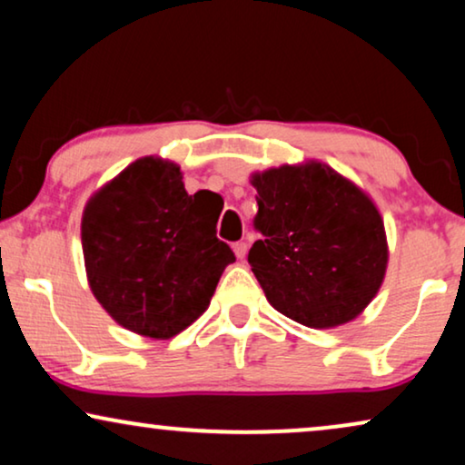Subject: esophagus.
Returning a JSON list of instances; mask_svg holds the SVG:
<instances>
[{
    "mask_svg": "<svg viewBox=\"0 0 465 465\" xmlns=\"http://www.w3.org/2000/svg\"><path fill=\"white\" fill-rule=\"evenodd\" d=\"M232 250H234V256H237V258H245L247 243H245V241H237V243H232Z\"/></svg>",
    "mask_w": 465,
    "mask_h": 465,
    "instance_id": "obj_1",
    "label": "esophagus"
}]
</instances>
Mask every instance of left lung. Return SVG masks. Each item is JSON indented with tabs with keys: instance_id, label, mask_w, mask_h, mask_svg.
Listing matches in <instances>:
<instances>
[{
	"instance_id": "left-lung-1",
	"label": "left lung",
	"mask_w": 465,
	"mask_h": 465,
	"mask_svg": "<svg viewBox=\"0 0 465 465\" xmlns=\"http://www.w3.org/2000/svg\"><path fill=\"white\" fill-rule=\"evenodd\" d=\"M262 234L247 262L279 313L309 328L358 317L385 277L383 220L358 186L326 164L253 175Z\"/></svg>"
}]
</instances>
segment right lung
I'll use <instances>...</instances> for the list:
<instances>
[{
	"label": "right lung",
	"instance_id": "right-lung-1",
	"mask_svg": "<svg viewBox=\"0 0 465 465\" xmlns=\"http://www.w3.org/2000/svg\"><path fill=\"white\" fill-rule=\"evenodd\" d=\"M215 196L186 193L180 167L139 158L88 201L82 250L91 290L120 326L171 339L209 307L234 253L215 237Z\"/></svg>",
	"mask_w": 465,
	"mask_h": 465
}]
</instances>
